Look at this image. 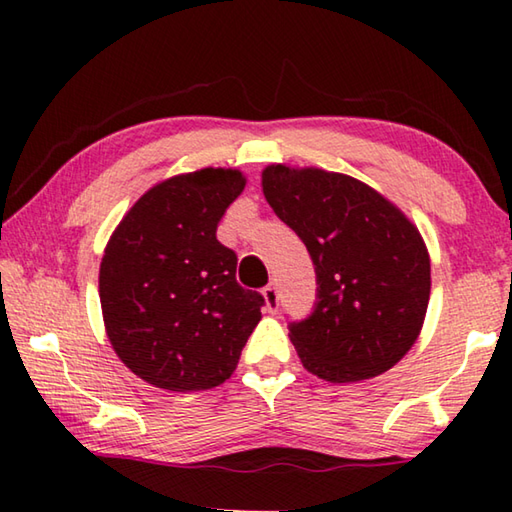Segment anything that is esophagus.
Masks as SVG:
<instances>
[{
	"instance_id": "obj_1",
	"label": "esophagus",
	"mask_w": 512,
	"mask_h": 512,
	"mask_svg": "<svg viewBox=\"0 0 512 512\" xmlns=\"http://www.w3.org/2000/svg\"><path fill=\"white\" fill-rule=\"evenodd\" d=\"M264 300H266V309L268 311H277V307H280V291H277L275 284H268V287H264Z\"/></svg>"
}]
</instances>
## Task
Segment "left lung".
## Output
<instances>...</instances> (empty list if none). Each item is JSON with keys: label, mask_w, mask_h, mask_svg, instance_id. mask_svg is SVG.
Wrapping results in <instances>:
<instances>
[{"label": "left lung", "mask_w": 512, "mask_h": 512, "mask_svg": "<svg viewBox=\"0 0 512 512\" xmlns=\"http://www.w3.org/2000/svg\"><path fill=\"white\" fill-rule=\"evenodd\" d=\"M262 187L314 262V311L289 323L302 366L334 384L393 368L429 305L431 264L418 228L343 173L271 164Z\"/></svg>", "instance_id": "left-lung-1"}]
</instances>
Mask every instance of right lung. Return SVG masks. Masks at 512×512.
<instances>
[{"label":"right lung","mask_w":512,"mask_h":512,"mask_svg":"<svg viewBox=\"0 0 512 512\" xmlns=\"http://www.w3.org/2000/svg\"><path fill=\"white\" fill-rule=\"evenodd\" d=\"M235 169H201L151 187L106 246L99 296L108 339L137 377L207 391L235 372L264 296L237 282V255L216 239L244 192Z\"/></svg>","instance_id":"1"}]
</instances>
